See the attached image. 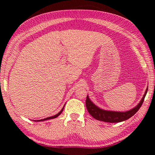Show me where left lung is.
Returning a JSON list of instances; mask_svg holds the SVG:
<instances>
[{
    "label": "left lung",
    "instance_id": "obj_1",
    "mask_svg": "<svg viewBox=\"0 0 155 155\" xmlns=\"http://www.w3.org/2000/svg\"><path fill=\"white\" fill-rule=\"evenodd\" d=\"M147 91H148V88L146 89V92L144 94L143 98H141L140 103H139L135 108L126 112L106 111V110L100 109L90 101L88 96H87V98H86L85 101L86 107H87L89 114H90L93 117H94V118L100 120V121L109 123L122 122L132 117L133 115H135L138 110L140 109L141 106L142 105V104L143 103Z\"/></svg>",
    "mask_w": 155,
    "mask_h": 155
}]
</instances>
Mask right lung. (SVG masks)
<instances>
[{
	"instance_id": "obj_1",
	"label": "right lung",
	"mask_w": 155,
	"mask_h": 155,
	"mask_svg": "<svg viewBox=\"0 0 155 155\" xmlns=\"http://www.w3.org/2000/svg\"><path fill=\"white\" fill-rule=\"evenodd\" d=\"M64 107H63V109L61 110V111L59 112L58 114H56L55 115H53V116H51V117H46V118H44V119H43V120H37V122H38V121H44V120H50V119H53V118H56L57 117H58L59 115L61 114L62 111H63V110H64Z\"/></svg>"
}]
</instances>
